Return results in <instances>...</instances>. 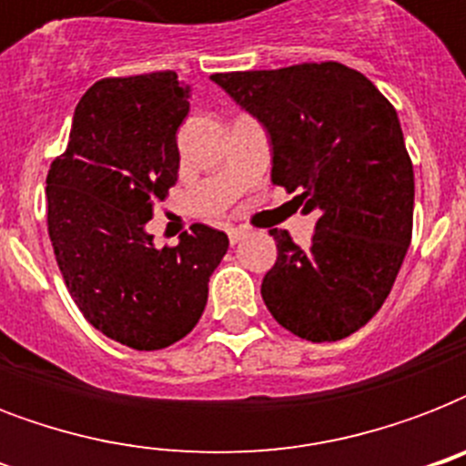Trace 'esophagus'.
Instances as JSON below:
<instances>
[{
    "mask_svg": "<svg viewBox=\"0 0 466 466\" xmlns=\"http://www.w3.org/2000/svg\"><path fill=\"white\" fill-rule=\"evenodd\" d=\"M227 234H229V241H232V244H239V241L248 234V229L247 227H229V232Z\"/></svg>",
    "mask_w": 466,
    "mask_h": 466,
    "instance_id": "esophagus-1",
    "label": "esophagus"
}]
</instances>
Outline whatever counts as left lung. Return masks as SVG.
<instances>
[{"label": "left lung", "mask_w": 466, "mask_h": 466, "mask_svg": "<svg viewBox=\"0 0 466 466\" xmlns=\"http://www.w3.org/2000/svg\"><path fill=\"white\" fill-rule=\"evenodd\" d=\"M210 79L266 127L273 183L317 212L307 251L270 229L263 302L299 339H346L382 307L411 244L413 167L394 106L340 62Z\"/></svg>", "instance_id": "1"}]
</instances>
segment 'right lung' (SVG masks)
Instances as JSON below:
<instances>
[{
    "label": "right lung",
    "mask_w": 466,
    "mask_h": 466,
    "mask_svg": "<svg viewBox=\"0 0 466 466\" xmlns=\"http://www.w3.org/2000/svg\"><path fill=\"white\" fill-rule=\"evenodd\" d=\"M188 111L176 72L101 79L47 171V234L69 295L94 329L135 350L190 333L229 248L205 225L164 248L145 229L178 178L176 130Z\"/></svg>",
    "instance_id": "right-lung-1"
}]
</instances>
